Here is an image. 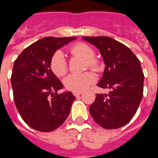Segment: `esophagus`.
Segmentation results:
<instances>
[{"instance_id": "obj_1", "label": "esophagus", "mask_w": 158, "mask_h": 158, "mask_svg": "<svg viewBox=\"0 0 158 158\" xmlns=\"http://www.w3.org/2000/svg\"><path fill=\"white\" fill-rule=\"evenodd\" d=\"M81 92H73V95L76 96V97H78V96H80Z\"/></svg>"}]
</instances>
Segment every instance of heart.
Returning <instances> with one entry per match:
<instances>
[{
	"label": "heart",
	"mask_w": 158,
	"mask_h": 158,
	"mask_svg": "<svg viewBox=\"0 0 158 158\" xmlns=\"http://www.w3.org/2000/svg\"><path fill=\"white\" fill-rule=\"evenodd\" d=\"M71 52L83 57L87 61L88 66L92 69L97 68L96 62L94 60L95 52L94 50L85 44H77L71 48ZM51 69L55 75L62 77L67 73L68 67L65 56L63 52L57 51L52 56L50 62ZM96 80L95 76L91 73H85L82 74H70L64 80L66 88L73 92H81L85 90Z\"/></svg>",
	"instance_id": "obj_1"
}]
</instances>
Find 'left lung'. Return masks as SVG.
Returning a JSON list of instances; mask_svg holds the SVG:
<instances>
[{
  "mask_svg": "<svg viewBox=\"0 0 158 158\" xmlns=\"http://www.w3.org/2000/svg\"><path fill=\"white\" fill-rule=\"evenodd\" d=\"M82 39L98 48L106 65L97 85L110 89L109 94L96 95L90 114L104 129L120 128L134 117L143 97L144 75L140 61L127 46L112 38Z\"/></svg>",
  "mask_w": 158,
  "mask_h": 158,
  "instance_id": "left-lung-1",
  "label": "left lung"
}]
</instances>
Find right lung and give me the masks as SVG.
I'll list each match as a JSON object with an SVG mask.
<instances>
[{
    "mask_svg": "<svg viewBox=\"0 0 158 158\" xmlns=\"http://www.w3.org/2000/svg\"><path fill=\"white\" fill-rule=\"evenodd\" d=\"M76 37H47L26 48L15 61L11 74L13 96L21 118L32 129L51 132L64 123L75 96L63 88L51 70L55 52Z\"/></svg>",
    "mask_w": 158,
    "mask_h": 158,
    "instance_id": "obj_1",
    "label": "right lung"
}]
</instances>
